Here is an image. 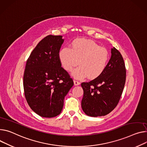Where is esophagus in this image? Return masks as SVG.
Segmentation results:
<instances>
[{"instance_id": "34e87169", "label": "esophagus", "mask_w": 147, "mask_h": 147, "mask_svg": "<svg viewBox=\"0 0 147 147\" xmlns=\"http://www.w3.org/2000/svg\"><path fill=\"white\" fill-rule=\"evenodd\" d=\"M74 85H79L81 84L80 82L78 81H76V80H74Z\"/></svg>"}]
</instances>
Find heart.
I'll list each match as a JSON object with an SVG mask.
<instances>
[{
  "mask_svg": "<svg viewBox=\"0 0 147 147\" xmlns=\"http://www.w3.org/2000/svg\"><path fill=\"white\" fill-rule=\"evenodd\" d=\"M59 59L67 72H71L78 62L80 66L72 73L75 78L86 76L88 79H94L105 69L109 55L106 49L92 40L76 39L71 43L70 48L65 47L60 50Z\"/></svg>",
  "mask_w": 147,
  "mask_h": 147,
  "instance_id": "heart-1",
  "label": "heart"
}]
</instances>
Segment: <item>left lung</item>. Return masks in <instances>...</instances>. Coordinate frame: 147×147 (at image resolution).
Wrapping results in <instances>:
<instances>
[{"mask_svg": "<svg viewBox=\"0 0 147 147\" xmlns=\"http://www.w3.org/2000/svg\"><path fill=\"white\" fill-rule=\"evenodd\" d=\"M126 80L125 65L122 55L115 48L105 69L93 80L82 82L84 96L81 106L91 117L104 116L118 105Z\"/></svg>", "mask_w": 147, "mask_h": 147, "instance_id": "8db88e82", "label": "left lung"}]
</instances>
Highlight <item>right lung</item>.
<instances>
[{
	"mask_svg": "<svg viewBox=\"0 0 147 147\" xmlns=\"http://www.w3.org/2000/svg\"><path fill=\"white\" fill-rule=\"evenodd\" d=\"M63 42L62 36L48 35L38 43L26 61L25 96L30 108L42 117L53 118L61 114L65 96L74 85L59 59Z\"/></svg>",
	"mask_w": 147,
	"mask_h": 147,
	"instance_id": "obj_1",
	"label": "right lung"
}]
</instances>
